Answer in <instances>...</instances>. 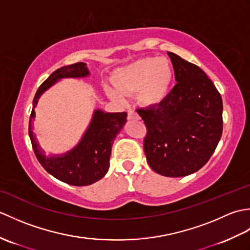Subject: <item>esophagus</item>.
<instances>
[{
  "label": "esophagus",
  "mask_w": 250,
  "mask_h": 250,
  "mask_svg": "<svg viewBox=\"0 0 250 250\" xmlns=\"http://www.w3.org/2000/svg\"><path fill=\"white\" fill-rule=\"evenodd\" d=\"M128 119L129 120H140V116L135 113L134 110H129L128 111Z\"/></svg>",
  "instance_id": "34e87169"
}]
</instances>
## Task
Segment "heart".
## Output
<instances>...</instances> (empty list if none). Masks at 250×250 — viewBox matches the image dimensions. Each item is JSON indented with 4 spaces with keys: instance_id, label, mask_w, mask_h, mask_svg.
Returning <instances> with one entry per match:
<instances>
[{
    "instance_id": "heart-1",
    "label": "heart",
    "mask_w": 250,
    "mask_h": 250,
    "mask_svg": "<svg viewBox=\"0 0 250 250\" xmlns=\"http://www.w3.org/2000/svg\"><path fill=\"white\" fill-rule=\"evenodd\" d=\"M174 81L172 63L167 58L147 57L116 70L111 83L113 88L106 87V93L113 100L120 94L136 93V100L145 107L160 106L168 97Z\"/></svg>"
}]
</instances>
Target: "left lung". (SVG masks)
<instances>
[{"label": "left lung", "instance_id": "left-lung-1", "mask_svg": "<svg viewBox=\"0 0 250 250\" xmlns=\"http://www.w3.org/2000/svg\"><path fill=\"white\" fill-rule=\"evenodd\" d=\"M177 83L157 107L136 111L147 134L144 151L149 167L167 177H183L204 166L222 134V99L199 66L167 52Z\"/></svg>", "mask_w": 250, "mask_h": 250}]
</instances>
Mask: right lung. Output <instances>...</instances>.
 I'll list each match as a JSON object with an SVG mask.
<instances>
[{"instance_id": "add662e5", "label": "right lung", "mask_w": 250, "mask_h": 250, "mask_svg": "<svg viewBox=\"0 0 250 250\" xmlns=\"http://www.w3.org/2000/svg\"><path fill=\"white\" fill-rule=\"evenodd\" d=\"M89 75L87 64L83 62L58 68L36 91L29 121V136L37 160L52 176L72 186H89L105 176L109 168L111 146L125 125L126 113L94 109L91 121L78 144L61 155H46L36 140L32 121L35 118L34 108L41 95L52 84L63 78H83Z\"/></svg>"}]
</instances>
